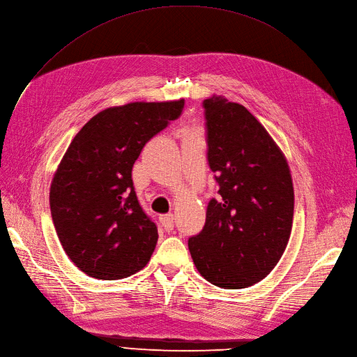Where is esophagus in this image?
I'll return each instance as SVG.
<instances>
[{
	"label": "esophagus",
	"instance_id": "34e87169",
	"mask_svg": "<svg viewBox=\"0 0 357 357\" xmlns=\"http://www.w3.org/2000/svg\"><path fill=\"white\" fill-rule=\"evenodd\" d=\"M160 223L166 231L174 229V214H163L160 215Z\"/></svg>",
	"mask_w": 357,
	"mask_h": 357
}]
</instances>
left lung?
<instances>
[{"label":"left lung","mask_w":357,"mask_h":357,"mask_svg":"<svg viewBox=\"0 0 357 357\" xmlns=\"http://www.w3.org/2000/svg\"><path fill=\"white\" fill-rule=\"evenodd\" d=\"M207 160L219 183L206 225L188 239L199 274L222 289L267 277L290 238L294 195L287 162L258 119L223 96L203 102Z\"/></svg>","instance_id":"8db88e82"}]
</instances>
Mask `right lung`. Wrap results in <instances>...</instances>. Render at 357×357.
Masks as SVG:
<instances>
[{
	"label": "right lung",
	"instance_id": "1",
	"mask_svg": "<svg viewBox=\"0 0 357 357\" xmlns=\"http://www.w3.org/2000/svg\"><path fill=\"white\" fill-rule=\"evenodd\" d=\"M175 102H134L93 116L67 149L51 183L58 239L83 273L119 280L140 271L158 243L131 178L143 147L183 111Z\"/></svg>",
	"mask_w": 357,
	"mask_h": 357
}]
</instances>
